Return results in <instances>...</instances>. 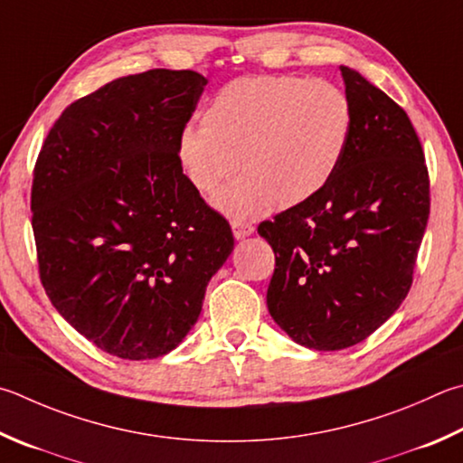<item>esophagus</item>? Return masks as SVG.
Masks as SVG:
<instances>
[{"mask_svg": "<svg viewBox=\"0 0 463 463\" xmlns=\"http://www.w3.org/2000/svg\"><path fill=\"white\" fill-rule=\"evenodd\" d=\"M231 226H232L234 239H245V237H249V234L255 232V226L250 222H245V221H232Z\"/></svg>", "mask_w": 463, "mask_h": 463, "instance_id": "34e87169", "label": "esophagus"}]
</instances>
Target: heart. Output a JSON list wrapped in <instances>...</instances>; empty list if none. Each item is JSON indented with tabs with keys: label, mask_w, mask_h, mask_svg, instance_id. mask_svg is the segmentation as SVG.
<instances>
[{
	"label": "heart",
	"mask_w": 463,
	"mask_h": 463,
	"mask_svg": "<svg viewBox=\"0 0 463 463\" xmlns=\"http://www.w3.org/2000/svg\"><path fill=\"white\" fill-rule=\"evenodd\" d=\"M354 113L334 82L296 74H255L231 80L208 100L203 128L178 133L175 156L200 194H214L226 214L245 218L269 204L298 206L338 172Z\"/></svg>",
	"instance_id": "heart-1"
}]
</instances>
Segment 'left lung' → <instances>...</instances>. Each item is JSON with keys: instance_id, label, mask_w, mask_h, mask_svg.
<instances>
[{"instance_id": "1", "label": "left lung", "mask_w": 463, "mask_h": 463, "mask_svg": "<svg viewBox=\"0 0 463 463\" xmlns=\"http://www.w3.org/2000/svg\"><path fill=\"white\" fill-rule=\"evenodd\" d=\"M354 113L338 172L314 198L259 224L275 253L267 307L293 342L342 350L397 312L430 218V174L407 113L340 66Z\"/></svg>"}]
</instances>
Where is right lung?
I'll return each instance as SVG.
<instances>
[{
	"mask_svg": "<svg viewBox=\"0 0 463 463\" xmlns=\"http://www.w3.org/2000/svg\"><path fill=\"white\" fill-rule=\"evenodd\" d=\"M206 79L154 69L74 100L40 149L32 229L56 312L125 360L172 352L234 247L175 156Z\"/></svg>",
	"mask_w": 463,
	"mask_h": 463,
	"instance_id": "right-lung-1",
	"label": "right lung"
}]
</instances>
